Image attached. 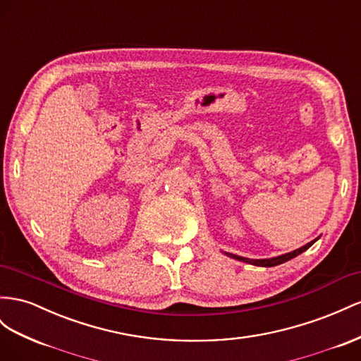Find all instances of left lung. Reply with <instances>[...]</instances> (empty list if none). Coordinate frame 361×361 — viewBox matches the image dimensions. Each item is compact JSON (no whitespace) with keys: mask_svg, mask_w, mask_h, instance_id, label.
<instances>
[{"mask_svg":"<svg viewBox=\"0 0 361 361\" xmlns=\"http://www.w3.org/2000/svg\"><path fill=\"white\" fill-rule=\"evenodd\" d=\"M314 241H316V240H314ZM314 241H311V243H308V245L302 246V247H299V249H296V250H293V252L286 253V255L275 257V258H269V259H249V258H243V257H238V255H233V253H228V252H225V253H226L228 257H231V258H235V259H240V261L249 262V264H253V266H261V267H274V266L282 264V262H286V261H288V259H291V258L298 257L299 253H302V252H304V250H307V249H308L311 245H313Z\"/></svg>","mask_w":361,"mask_h":361,"instance_id":"left-lung-1","label":"left lung"}]
</instances>
